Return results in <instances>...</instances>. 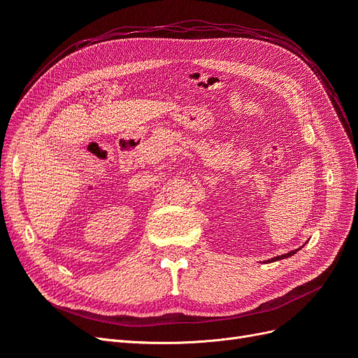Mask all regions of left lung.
I'll use <instances>...</instances> for the list:
<instances>
[{"label":"left lung","mask_w":358,"mask_h":358,"mask_svg":"<svg viewBox=\"0 0 358 358\" xmlns=\"http://www.w3.org/2000/svg\"><path fill=\"white\" fill-rule=\"evenodd\" d=\"M299 251V249H296V251H291V252H288V254H284V255H278V257H275V258H272V259H267V263L270 262H279V259H284V258H288V257H291V255H294L296 252Z\"/></svg>","instance_id":"8db88e82"}]
</instances>
